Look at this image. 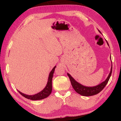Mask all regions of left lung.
Here are the masks:
<instances>
[{
	"instance_id": "left-lung-1",
	"label": "left lung",
	"mask_w": 121,
	"mask_h": 121,
	"mask_svg": "<svg viewBox=\"0 0 121 121\" xmlns=\"http://www.w3.org/2000/svg\"><path fill=\"white\" fill-rule=\"evenodd\" d=\"M100 32V31L98 30ZM101 33V32H100ZM107 42V41H106ZM107 43L108 45L109 46L108 42H107ZM111 59V58H110ZM112 73V67L111 69H110V71L108 75L107 78L106 79L105 81L102 82L101 83L99 84V85L95 86H84L82 85L81 84L79 83L78 82L75 80L69 74V73H67L68 77L70 79V82L73 89L75 90V91L77 93L81 95L85 96V97H88V96H92L97 95V94L99 93L100 92H101L104 88L105 87V86L107 84L108 81L110 78V76H111V74Z\"/></svg>"
}]
</instances>
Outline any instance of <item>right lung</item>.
<instances>
[{
  "instance_id": "obj_1",
  "label": "right lung",
  "mask_w": 121,
  "mask_h": 121,
  "mask_svg": "<svg viewBox=\"0 0 121 121\" xmlns=\"http://www.w3.org/2000/svg\"><path fill=\"white\" fill-rule=\"evenodd\" d=\"M56 66H54V68L52 69V70H51V72L50 73V74L48 76V83L46 86L45 87L44 89L41 91L35 94L34 95H27L26 94H24L23 93L21 92L18 91V92L21 94V95L23 96L24 97L26 98H27L28 99H30L32 100H42L45 99V98L48 97L49 95H51V92H52V78L53 76V73L54 72V70L56 69Z\"/></svg>"
}]
</instances>
